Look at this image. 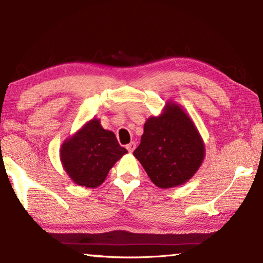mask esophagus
Instances as JSON below:
<instances>
[{
  "label": "esophagus",
  "mask_w": 263,
  "mask_h": 263,
  "mask_svg": "<svg viewBox=\"0 0 263 263\" xmlns=\"http://www.w3.org/2000/svg\"><path fill=\"white\" fill-rule=\"evenodd\" d=\"M126 148H127L128 152L132 153L133 151H135V148H136V142L132 141V142H130V144H127V145H126Z\"/></svg>",
  "instance_id": "obj_1"
}]
</instances>
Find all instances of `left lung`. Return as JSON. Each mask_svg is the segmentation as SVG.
Segmentation results:
<instances>
[{
    "mask_svg": "<svg viewBox=\"0 0 263 263\" xmlns=\"http://www.w3.org/2000/svg\"><path fill=\"white\" fill-rule=\"evenodd\" d=\"M160 188L183 184L201 166L204 145L183 110L167 104L160 117H151L144 125L141 141L133 152Z\"/></svg>",
    "mask_w": 263,
    "mask_h": 263,
    "instance_id": "8db88e82",
    "label": "left lung"
}]
</instances>
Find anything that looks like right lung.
Segmentation results:
<instances>
[{
    "instance_id": "add662e5",
    "label": "right lung",
    "mask_w": 263,
    "mask_h": 263,
    "mask_svg": "<svg viewBox=\"0 0 263 263\" xmlns=\"http://www.w3.org/2000/svg\"><path fill=\"white\" fill-rule=\"evenodd\" d=\"M127 151L118 144L114 132L104 130L100 121L91 119L60 151L65 171L75 183L94 188L105 180L115 162Z\"/></svg>"
}]
</instances>
